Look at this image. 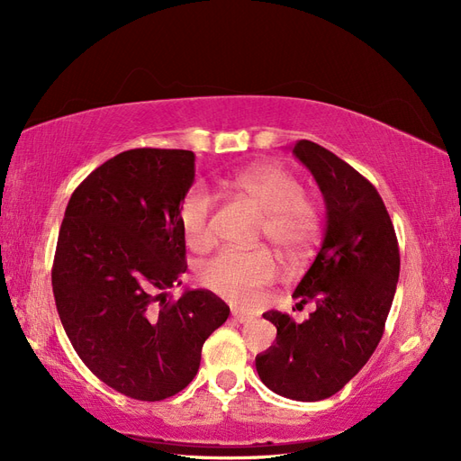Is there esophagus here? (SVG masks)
Returning <instances> with one entry per match:
<instances>
[{
  "instance_id": "1",
  "label": "esophagus",
  "mask_w": 461,
  "mask_h": 461,
  "mask_svg": "<svg viewBox=\"0 0 461 461\" xmlns=\"http://www.w3.org/2000/svg\"><path fill=\"white\" fill-rule=\"evenodd\" d=\"M232 319L239 321V323H248V321H252V315H248V313L239 312V310H232Z\"/></svg>"
}]
</instances>
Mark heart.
I'll return each instance as SVG.
<instances>
[{
    "label": "heart",
    "mask_w": 461,
    "mask_h": 461,
    "mask_svg": "<svg viewBox=\"0 0 461 461\" xmlns=\"http://www.w3.org/2000/svg\"><path fill=\"white\" fill-rule=\"evenodd\" d=\"M232 186L252 200L261 212V236L290 263H300L310 254L319 234V207L303 194L300 178L276 165L254 167L234 176ZM215 198L203 186H194L178 207V222L185 240L194 249L213 244ZM276 275V263L267 249H222L202 265L203 286L234 303H248L256 292Z\"/></svg>",
    "instance_id": "obj_1"
}]
</instances>
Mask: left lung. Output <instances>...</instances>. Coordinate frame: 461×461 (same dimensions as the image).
<instances>
[{
	"instance_id": "left-lung-1",
	"label": "left lung",
	"mask_w": 461,
	"mask_h": 461,
	"mask_svg": "<svg viewBox=\"0 0 461 461\" xmlns=\"http://www.w3.org/2000/svg\"><path fill=\"white\" fill-rule=\"evenodd\" d=\"M292 153L312 171L327 207L325 236L292 298L315 303L303 323L281 312L263 317L275 344L256 356L273 393L298 402L325 400L359 373L379 346L394 300L400 252L379 192L354 167L310 140Z\"/></svg>"
}]
</instances>
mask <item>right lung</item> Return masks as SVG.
Here are the masks:
<instances>
[{
	"label": "right lung",
	"mask_w": 461,
	"mask_h": 461,
	"mask_svg": "<svg viewBox=\"0 0 461 461\" xmlns=\"http://www.w3.org/2000/svg\"><path fill=\"white\" fill-rule=\"evenodd\" d=\"M194 159L188 149L119 153L82 180L59 229L51 285L63 329L97 379L134 400L186 388L230 313L209 290L167 300L186 271L178 207Z\"/></svg>",
	"instance_id": "1"
}]
</instances>
